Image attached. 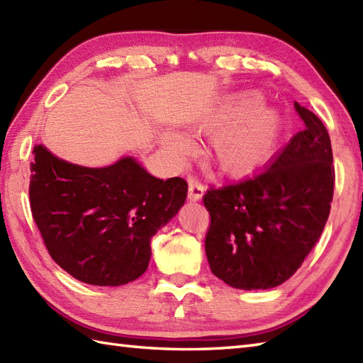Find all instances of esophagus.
<instances>
[{
  "instance_id": "obj_1",
  "label": "esophagus",
  "mask_w": 363,
  "mask_h": 363,
  "mask_svg": "<svg viewBox=\"0 0 363 363\" xmlns=\"http://www.w3.org/2000/svg\"><path fill=\"white\" fill-rule=\"evenodd\" d=\"M189 199L190 201H199L204 195V186L196 177L189 176Z\"/></svg>"
}]
</instances>
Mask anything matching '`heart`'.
Returning <instances> with one entry per match:
<instances>
[{"instance_id": "1", "label": "heart", "mask_w": 363, "mask_h": 363, "mask_svg": "<svg viewBox=\"0 0 363 363\" xmlns=\"http://www.w3.org/2000/svg\"><path fill=\"white\" fill-rule=\"evenodd\" d=\"M260 104L262 96L250 91L199 125L204 134H217L212 140L211 154L225 173L248 174L272 154L279 133V118L273 109ZM162 142L169 151L187 148L186 138L177 134L168 133Z\"/></svg>"}]
</instances>
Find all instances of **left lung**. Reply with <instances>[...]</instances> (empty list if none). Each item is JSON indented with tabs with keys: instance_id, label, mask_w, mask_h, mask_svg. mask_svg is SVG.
Returning <instances> with one entry per match:
<instances>
[{
	"instance_id": "8db88e82",
	"label": "left lung",
	"mask_w": 363,
	"mask_h": 363,
	"mask_svg": "<svg viewBox=\"0 0 363 363\" xmlns=\"http://www.w3.org/2000/svg\"><path fill=\"white\" fill-rule=\"evenodd\" d=\"M304 129L264 172L203 196L211 215L206 256L234 289L267 290L296 273L318 242L330 212L335 172L323 121L295 103Z\"/></svg>"
}]
</instances>
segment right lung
<instances>
[{
  "mask_svg": "<svg viewBox=\"0 0 363 363\" xmlns=\"http://www.w3.org/2000/svg\"><path fill=\"white\" fill-rule=\"evenodd\" d=\"M33 152L30 211L52 260L91 285L117 287L140 277L152 235L186 203L187 182L157 179L130 156L89 168L43 145Z\"/></svg>",
  "mask_w": 363,
  "mask_h": 363,
  "instance_id": "1",
  "label": "right lung"
}]
</instances>
